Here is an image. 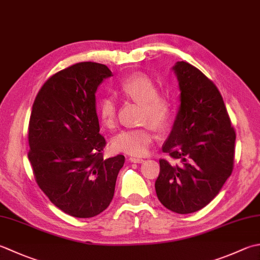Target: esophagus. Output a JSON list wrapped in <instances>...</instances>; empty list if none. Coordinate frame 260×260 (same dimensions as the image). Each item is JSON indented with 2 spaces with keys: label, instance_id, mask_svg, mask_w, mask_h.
<instances>
[{
  "label": "esophagus",
  "instance_id": "esophagus-1",
  "mask_svg": "<svg viewBox=\"0 0 260 260\" xmlns=\"http://www.w3.org/2000/svg\"><path fill=\"white\" fill-rule=\"evenodd\" d=\"M129 161H131V162H134V164H141V162H143L144 160H143V159H142V157L131 156V157H129Z\"/></svg>",
  "mask_w": 260,
  "mask_h": 260
}]
</instances>
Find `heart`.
Masks as SVG:
<instances>
[{
    "label": "heart",
    "instance_id": "obj_1",
    "mask_svg": "<svg viewBox=\"0 0 260 260\" xmlns=\"http://www.w3.org/2000/svg\"><path fill=\"white\" fill-rule=\"evenodd\" d=\"M157 90V84L144 73H134L120 81L118 85L120 95L141 104L140 120L145 124L119 132L111 142L116 151L132 155H144L154 140L152 125L165 129L170 124L174 115V101L169 94ZM98 114L106 127L114 128L117 124V103L113 95L100 98Z\"/></svg>",
    "mask_w": 260,
    "mask_h": 260
}]
</instances>
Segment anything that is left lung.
<instances>
[{
    "instance_id": "obj_1",
    "label": "left lung",
    "mask_w": 260,
    "mask_h": 260,
    "mask_svg": "<svg viewBox=\"0 0 260 260\" xmlns=\"http://www.w3.org/2000/svg\"><path fill=\"white\" fill-rule=\"evenodd\" d=\"M172 70L180 107L162 152L179 162L160 159L155 191L168 210L189 214L205 207L231 176L236 132L220 91L206 75L184 60Z\"/></svg>"
}]
</instances>
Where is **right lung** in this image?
<instances>
[{
  "label": "right lung",
  "instance_id": "right-lung-1",
  "mask_svg": "<svg viewBox=\"0 0 260 260\" xmlns=\"http://www.w3.org/2000/svg\"><path fill=\"white\" fill-rule=\"evenodd\" d=\"M111 71L104 64L71 65L46 81L29 120L28 159L36 182L66 214L93 217L113 201L125 156L104 159L95 91Z\"/></svg>",
  "mask_w": 260,
  "mask_h": 260
}]
</instances>
